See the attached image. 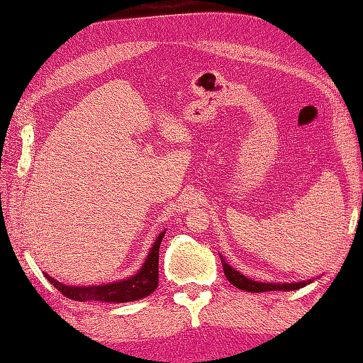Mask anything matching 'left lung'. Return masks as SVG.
Wrapping results in <instances>:
<instances>
[{
    "instance_id": "8db88e82",
    "label": "left lung",
    "mask_w": 363,
    "mask_h": 363,
    "mask_svg": "<svg viewBox=\"0 0 363 363\" xmlns=\"http://www.w3.org/2000/svg\"><path fill=\"white\" fill-rule=\"evenodd\" d=\"M223 260V268H224V274L227 277L228 282H230L233 286L240 288V290L249 291V293H263V291H293L298 290V288L306 286L310 284V280H304V282H294V284H264V282H255V280H250L246 276H242L241 272L233 269L232 266H228V263L220 257Z\"/></svg>"
}]
</instances>
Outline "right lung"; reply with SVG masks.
Masks as SVG:
<instances>
[{"label":"right lung","mask_w":363,"mask_h":363,"mask_svg":"<svg viewBox=\"0 0 363 363\" xmlns=\"http://www.w3.org/2000/svg\"><path fill=\"white\" fill-rule=\"evenodd\" d=\"M166 232H161L158 238L155 240L145 263L140 266L138 274L121 282L97 285V286H69L57 282L51 276L45 274L50 284H53L59 291L69 299L73 301H101V302H131L147 298L158 286V257H160V244Z\"/></svg>","instance_id":"obj_1"}]
</instances>
